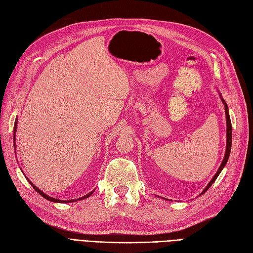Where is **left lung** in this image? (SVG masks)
<instances>
[{
  "label": "left lung",
  "instance_id": "obj_1",
  "mask_svg": "<svg viewBox=\"0 0 253 253\" xmlns=\"http://www.w3.org/2000/svg\"><path fill=\"white\" fill-rule=\"evenodd\" d=\"M220 97H221V99H222V101H223V104H224V107H225V114H226V125H227V132H226V137H227V139H226V152H225V156H224V159H223V161H222V163H221V167L219 168V169H217V171L215 172V175L213 176V178L211 180V182L208 183L207 184V186L204 188V190L202 191V195L205 193V191L210 188L211 185H212V183L215 181V179L217 178V176L220 175V172L222 171V169H224V167L226 165V163H227V161H228V158H229V155H230V150H231V141H232V127H231V121H230V117H229V112H228V107H227V104H226V102H225V100L222 98V96H221V94H220Z\"/></svg>",
  "mask_w": 253,
  "mask_h": 253
}]
</instances>
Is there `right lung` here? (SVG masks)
<instances>
[{
	"instance_id": "1",
	"label": "right lung",
	"mask_w": 253,
	"mask_h": 253,
	"mask_svg": "<svg viewBox=\"0 0 253 253\" xmlns=\"http://www.w3.org/2000/svg\"><path fill=\"white\" fill-rule=\"evenodd\" d=\"M16 125H17V119L15 120V123H14V128H13V140H14V146H15V132H16ZM27 180H28V178H27ZM29 181V180H28ZM29 183L31 184V186L36 189L38 193L42 196V197H43L45 198L46 200H48V201H51V202H57V203H69V202H76V201H81V200H84V199H85V198H89L92 194H93V191L94 190H92L91 193H89L88 195H85V196H84V197H82V198H78V199H74V200H58V199H54V198H51V197H49V196H47L45 193H42V191L41 190V189H39L36 185H33L32 184V182H30L29 181Z\"/></svg>"
}]
</instances>
